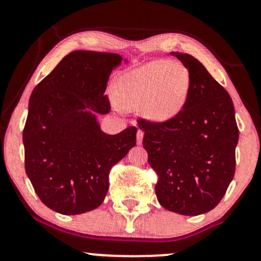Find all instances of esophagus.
Masks as SVG:
<instances>
[{
  "instance_id": "1",
  "label": "esophagus",
  "mask_w": 261,
  "mask_h": 261,
  "mask_svg": "<svg viewBox=\"0 0 261 261\" xmlns=\"http://www.w3.org/2000/svg\"><path fill=\"white\" fill-rule=\"evenodd\" d=\"M143 135H145V133H143L142 130H139V131H137V145H141V143H142Z\"/></svg>"
}]
</instances>
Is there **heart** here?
<instances>
[{"label": "heart", "instance_id": "b5f03b06", "mask_svg": "<svg viewBox=\"0 0 261 261\" xmlns=\"http://www.w3.org/2000/svg\"><path fill=\"white\" fill-rule=\"evenodd\" d=\"M191 87L190 71L181 62L155 60L116 81L115 98L122 108L142 109L148 119L166 121L184 109Z\"/></svg>", "mask_w": 261, "mask_h": 261}]
</instances>
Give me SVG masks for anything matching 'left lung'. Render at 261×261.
<instances>
[{"label": "left lung", "mask_w": 261, "mask_h": 261, "mask_svg": "<svg viewBox=\"0 0 261 261\" xmlns=\"http://www.w3.org/2000/svg\"><path fill=\"white\" fill-rule=\"evenodd\" d=\"M190 71L187 104L174 118H140L142 145L157 173L155 195L164 208L185 216L211 211L236 172L239 130L228 92L189 54L174 53Z\"/></svg>", "instance_id": "1"}]
</instances>
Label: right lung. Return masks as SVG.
Returning <instances> with one entry per match:
<instances>
[{"label": "right lung", "mask_w": 261, "mask_h": 261, "mask_svg": "<svg viewBox=\"0 0 261 261\" xmlns=\"http://www.w3.org/2000/svg\"><path fill=\"white\" fill-rule=\"evenodd\" d=\"M118 54L72 51L39 82L23 130L25 173L44 205L62 215L104 201L110 169L136 145L137 128L107 135L94 113L110 110L106 94Z\"/></svg>", "instance_id": "1"}]
</instances>
